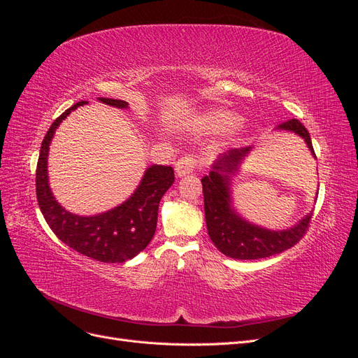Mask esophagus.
<instances>
[{
	"mask_svg": "<svg viewBox=\"0 0 358 358\" xmlns=\"http://www.w3.org/2000/svg\"><path fill=\"white\" fill-rule=\"evenodd\" d=\"M196 167H197V159L194 158V155H183L176 161L175 171L179 178H182V176L189 175V173L196 170Z\"/></svg>",
	"mask_w": 358,
	"mask_h": 358,
	"instance_id": "esophagus-1",
	"label": "esophagus"
}]
</instances>
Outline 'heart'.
<instances>
[{
	"instance_id": "obj_1",
	"label": "heart",
	"mask_w": 358,
	"mask_h": 358,
	"mask_svg": "<svg viewBox=\"0 0 358 358\" xmlns=\"http://www.w3.org/2000/svg\"><path fill=\"white\" fill-rule=\"evenodd\" d=\"M237 124H239V116L229 110H216L201 117V125L216 133L230 131Z\"/></svg>"
}]
</instances>
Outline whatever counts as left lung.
Returning a JSON list of instances; mask_svg holds the SVG:
<instances>
[{
	"instance_id": "8db88e82",
	"label": "left lung",
	"mask_w": 358,
	"mask_h": 358,
	"mask_svg": "<svg viewBox=\"0 0 358 358\" xmlns=\"http://www.w3.org/2000/svg\"><path fill=\"white\" fill-rule=\"evenodd\" d=\"M276 129L300 136L313 158H317L308 129L297 119H289L276 127ZM251 150L252 148L249 146L230 149L229 152L221 154L212 164L209 175L201 179L204 216L210 241L225 257L236 259H258L284 252L301 239L312 218V213H308L289 229L270 230L249 222L234 209L231 180L239 173L242 162Z\"/></svg>"
}]
</instances>
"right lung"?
I'll list each match as a JSON object with an SVG mask.
<instances>
[{"instance_id":"right-lung-1","label":"right lung","mask_w":358,"mask_h":358,"mask_svg":"<svg viewBox=\"0 0 358 358\" xmlns=\"http://www.w3.org/2000/svg\"><path fill=\"white\" fill-rule=\"evenodd\" d=\"M99 100L117 109H128V103L124 100L104 96ZM83 104L86 101L76 103L57 117L43 138L36 173L38 206L52 231L76 252L101 263H124L142 252L152 241L157 230L159 200L175 182V171L170 166L154 164L148 167L136 191L110 210L82 216L64 209L49 185V146L59 124Z\"/></svg>"}]
</instances>
